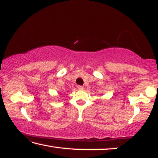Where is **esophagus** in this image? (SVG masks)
<instances>
[{
  "instance_id": "obj_1",
  "label": "esophagus",
  "mask_w": 158,
  "mask_h": 158,
  "mask_svg": "<svg viewBox=\"0 0 158 158\" xmlns=\"http://www.w3.org/2000/svg\"><path fill=\"white\" fill-rule=\"evenodd\" d=\"M77 88H78L79 89H84V87L82 85H78L77 86Z\"/></svg>"
}]
</instances>
